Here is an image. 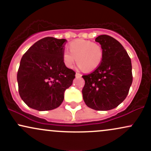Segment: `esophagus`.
<instances>
[{
	"label": "esophagus",
	"instance_id": "1",
	"mask_svg": "<svg viewBox=\"0 0 151 151\" xmlns=\"http://www.w3.org/2000/svg\"><path fill=\"white\" fill-rule=\"evenodd\" d=\"M81 77V74L78 73V72H77V73H76V77Z\"/></svg>",
	"mask_w": 151,
	"mask_h": 151
}]
</instances>
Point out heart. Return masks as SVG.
<instances>
[{
	"label": "heart",
	"mask_w": 151,
	"mask_h": 151,
	"mask_svg": "<svg viewBox=\"0 0 151 151\" xmlns=\"http://www.w3.org/2000/svg\"><path fill=\"white\" fill-rule=\"evenodd\" d=\"M69 50L62 54L63 63L68 68H72L77 60L79 68L90 72L98 68L103 60V48L92 41L77 40L70 43Z\"/></svg>",
	"instance_id": "b5f03b06"
}]
</instances>
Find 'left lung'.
Masks as SVG:
<instances>
[{"label":"left lung","instance_id":"1","mask_svg":"<svg viewBox=\"0 0 151 151\" xmlns=\"http://www.w3.org/2000/svg\"><path fill=\"white\" fill-rule=\"evenodd\" d=\"M103 48L101 65L83 75L82 94L86 105L96 111L117 107L129 93L133 81L132 66L127 52L119 41L106 35L95 39Z\"/></svg>","mask_w":151,"mask_h":151}]
</instances>
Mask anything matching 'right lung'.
<instances>
[{"instance_id": "1", "label": "right lung", "mask_w": 151, "mask_h": 151, "mask_svg": "<svg viewBox=\"0 0 151 151\" xmlns=\"http://www.w3.org/2000/svg\"><path fill=\"white\" fill-rule=\"evenodd\" d=\"M65 39L47 37L36 42L20 60L17 80L20 97L30 108L50 111L61 105L76 72L63 63Z\"/></svg>"}]
</instances>
